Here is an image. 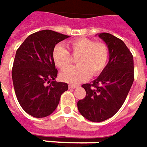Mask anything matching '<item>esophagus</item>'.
<instances>
[{
	"label": "esophagus",
	"instance_id": "obj_1",
	"mask_svg": "<svg viewBox=\"0 0 147 147\" xmlns=\"http://www.w3.org/2000/svg\"><path fill=\"white\" fill-rule=\"evenodd\" d=\"M77 85H72V84H71V85H69V88L70 89H75V88H76L77 87Z\"/></svg>",
	"mask_w": 147,
	"mask_h": 147
}]
</instances>
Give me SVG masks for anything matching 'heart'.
I'll return each mask as SVG.
<instances>
[{"instance_id":"obj_1","label":"heart","mask_w":147,"mask_h":147,"mask_svg":"<svg viewBox=\"0 0 147 147\" xmlns=\"http://www.w3.org/2000/svg\"><path fill=\"white\" fill-rule=\"evenodd\" d=\"M68 48L73 56H78L77 67L67 68L71 63V57L67 48L62 44L56 45L53 50V60L58 68L64 70L60 77L63 81L77 84L87 80L90 75L97 76L105 67L109 50L105 43L95 42L87 38H80L71 41Z\"/></svg>"}]
</instances>
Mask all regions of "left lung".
<instances>
[{
  "instance_id": "1",
  "label": "left lung",
  "mask_w": 147,
  "mask_h": 147,
  "mask_svg": "<svg viewBox=\"0 0 147 147\" xmlns=\"http://www.w3.org/2000/svg\"><path fill=\"white\" fill-rule=\"evenodd\" d=\"M99 37L109 50V62L92 83L82 85L85 99L77 103L80 113L91 122L113 117L123 105L134 80L133 57L123 42L108 33Z\"/></svg>"
}]
</instances>
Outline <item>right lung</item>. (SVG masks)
<instances>
[{
  "instance_id": "1",
  "label": "right lung",
  "mask_w": 147,
  "mask_h": 147,
  "mask_svg": "<svg viewBox=\"0 0 147 147\" xmlns=\"http://www.w3.org/2000/svg\"><path fill=\"white\" fill-rule=\"evenodd\" d=\"M69 38L53 30H42L29 35L16 51L12 80L22 109L34 118L53 113L68 85L57 82V70L53 60L54 47Z\"/></svg>"
}]
</instances>
